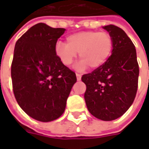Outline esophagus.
Segmentation results:
<instances>
[{
    "label": "esophagus",
    "mask_w": 149,
    "mask_h": 149,
    "mask_svg": "<svg viewBox=\"0 0 149 149\" xmlns=\"http://www.w3.org/2000/svg\"><path fill=\"white\" fill-rule=\"evenodd\" d=\"M76 77H77V80H80L81 79V74H76Z\"/></svg>",
    "instance_id": "34e87169"
}]
</instances>
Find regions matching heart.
I'll list each match as a JSON object with an SVG mask.
<instances>
[{
    "instance_id": "b5f03b06",
    "label": "heart",
    "mask_w": 149,
    "mask_h": 149,
    "mask_svg": "<svg viewBox=\"0 0 149 149\" xmlns=\"http://www.w3.org/2000/svg\"><path fill=\"white\" fill-rule=\"evenodd\" d=\"M113 49V39L107 31H85L72 34L66 38V43L57 42L54 52L60 61L65 66H70L79 53L81 61L78 69L84 70L89 66L99 69L103 66Z\"/></svg>"
}]
</instances>
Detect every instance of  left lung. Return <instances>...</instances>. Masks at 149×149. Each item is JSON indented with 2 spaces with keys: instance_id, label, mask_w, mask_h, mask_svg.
<instances>
[{
  "instance_id": "left-lung-1",
  "label": "left lung",
  "mask_w": 149,
  "mask_h": 149,
  "mask_svg": "<svg viewBox=\"0 0 149 149\" xmlns=\"http://www.w3.org/2000/svg\"><path fill=\"white\" fill-rule=\"evenodd\" d=\"M113 39L111 56L103 66L84 74V100L95 118L111 121L122 116L135 99L139 67L136 49L127 34L113 25L104 26Z\"/></svg>"
}]
</instances>
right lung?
Segmentation results:
<instances>
[{
  "instance_id": "add662e5",
  "label": "right lung",
  "mask_w": 149,
  "mask_h": 149,
  "mask_svg": "<svg viewBox=\"0 0 149 149\" xmlns=\"http://www.w3.org/2000/svg\"><path fill=\"white\" fill-rule=\"evenodd\" d=\"M64 28L39 23L21 36L15 45L11 79L15 98L33 118L49 122L65 112L66 101L77 79L54 52Z\"/></svg>"
}]
</instances>
